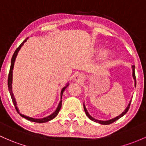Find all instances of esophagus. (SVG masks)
I'll list each match as a JSON object with an SVG mask.
<instances>
[{
    "label": "esophagus",
    "instance_id": "34e87169",
    "mask_svg": "<svg viewBox=\"0 0 146 146\" xmlns=\"http://www.w3.org/2000/svg\"><path fill=\"white\" fill-rule=\"evenodd\" d=\"M74 80L76 81L79 83H81L84 81V76L81 74H76L74 76Z\"/></svg>",
    "mask_w": 146,
    "mask_h": 146
}]
</instances>
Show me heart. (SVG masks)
<instances>
[{
	"label": "heart",
	"instance_id": "b5f03b06",
	"mask_svg": "<svg viewBox=\"0 0 146 146\" xmlns=\"http://www.w3.org/2000/svg\"><path fill=\"white\" fill-rule=\"evenodd\" d=\"M109 50L106 49V50H104V51H103L102 56H104V57H107L108 55H109Z\"/></svg>",
	"mask_w": 146,
	"mask_h": 146
}]
</instances>
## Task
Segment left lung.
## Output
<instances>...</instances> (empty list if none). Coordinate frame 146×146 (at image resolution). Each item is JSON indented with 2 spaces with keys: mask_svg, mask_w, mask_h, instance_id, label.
Wrapping results in <instances>:
<instances>
[{
  "mask_svg": "<svg viewBox=\"0 0 146 146\" xmlns=\"http://www.w3.org/2000/svg\"><path fill=\"white\" fill-rule=\"evenodd\" d=\"M131 67H132V76H133V79H134V86H135L136 87V76H135V72H134V70H135V66L134 65H132L131 66ZM131 100H130L129 104H128V106H127V108L125 109V110L123 111V113H122L121 114H120V115H118V116L114 117V118H112L111 119V120H105V121H104V120H97V119L94 118V117H92L91 115H90V114L88 113V112L87 109H86V106H85V104H84V111H85V113L86 114V115H87L88 117H89V119H90V120H92V121L94 122H96V123H98L100 124H102V125H109V124H111L113 123V122L116 121V120H118L119 118H120L121 117H123L125 114L127 113V112L128 110H129V106H130V104H131Z\"/></svg>",
  "mask_w": 146,
  "mask_h": 146,
  "instance_id": "left-lung-1",
  "label": "left lung"
}]
</instances>
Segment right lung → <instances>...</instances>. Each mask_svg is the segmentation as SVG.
Returning <instances> with one entry per match:
<instances>
[{"label": "right lung", "instance_id": "1", "mask_svg": "<svg viewBox=\"0 0 146 146\" xmlns=\"http://www.w3.org/2000/svg\"><path fill=\"white\" fill-rule=\"evenodd\" d=\"M29 39V37H27V38L26 39V40L23 41L22 43L21 44L19 45V46L18 48H17L16 50H15V53H14L13 56H12V60H11V65H10V72H9V74H8V79H7V86H8V89H9V92H10V96H11V98H12V102H13L14 105H15V109H16V110L17 111V113H18L20 115H21V117H24V118L27 119V120H30V121L31 122H35V123H46V122L48 121H50V120H51L52 119H54L55 117H56V115H58V113H59V111H60V109H61V106H62V100H60V102H59L58 105V107L57 109H56V111H54V113H53L52 114H51L50 115H48L47 117H43V118H34V117H29V116H27V115H23V114H21V113L19 112V109L17 108V102H16V100H15V97H14L13 95V93H12V70H13V67H14V64H15V59H16V57L17 56V54H18V52L19 51L20 48H21V46H23V44L25 43L26 41H27V40ZM69 86V84H67V85L65 86L64 88H62V89L61 90V92H60V97H61V99H62V93H63L64 90H65V88L67 87V86Z\"/></svg>", "mask_w": 146, "mask_h": 146}]
</instances>
